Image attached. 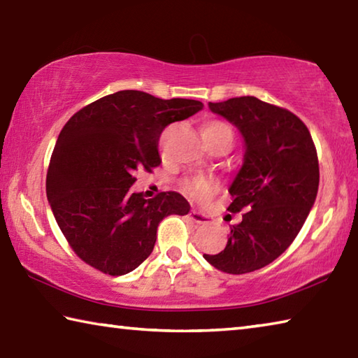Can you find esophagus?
Wrapping results in <instances>:
<instances>
[{
	"label": "esophagus",
	"mask_w": 358,
	"mask_h": 358,
	"mask_svg": "<svg viewBox=\"0 0 358 358\" xmlns=\"http://www.w3.org/2000/svg\"><path fill=\"white\" fill-rule=\"evenodd\" d=\"M189 219L192 220V222H196V224H211V217L210 216H206V214L200 213V211H196V210H192L189 213Z\"/></svg>",
	"instance_id": "34e87169"
}]
</instances>
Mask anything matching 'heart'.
<instances>
[{"mask_svg": "<svg viewBox=\"0 0 358 358\" xmlns=\"http://www.w3.org/2000/svg\"><path fill=\"white\" fill-rule=\"evenodd\" d=\"M203 133H229L231 134V128L227 123L220 120H208L203 123L201 128ZM233 138V134H231ZM183 187L186 192H189L192 197L196 199H206L216 189V183L208 178H189L183 181Z\"/></svg>", "mask_w": 358, "mask_h": 358, "instance_id": "1", "label": "heart"}]
</instances>
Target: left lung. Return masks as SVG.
<instances>
[{"mask_svg": "<svg viewBox=\"0 0 358 358\" xmlns=\"http://www.w3.org/2000/svg\"><path fill=\"white\" fill-rule=\"evenodd\" d=\"M241 131L245 153L230 186V213L243 220L230 227L222 252L203 258L227 274H247L274 262L294 241L320 186L316 147L305 123L280 106L236 96L210 103Z\"/></svg>", "mask_w": 358, "mask_h": 358, "instance_id": "8db88e82", "label": "left lung"}]
</instances>
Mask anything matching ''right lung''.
Instances as JSON below:
<instances>
[{
    "mask_svg": "<svg viewBox=\"0 0 358 358\" xmlns=\"http://www.w3.org/2000/svg\"><path fill=\"white\" fill-rule=\"evenodd\" d=\"M201 101L120 90L84 106L64 125L47 172V197L71 249L103 274L123 275L150 255L169 214L189 213L175 191L144 199L131 192L136 172L161 164L158 141Z\"/></svg>",
    "mask_w": 358,
    "mask_h": 358,
    "instance_id": "right-lung-1",
    "label": "right lung"
}]
</instances>
